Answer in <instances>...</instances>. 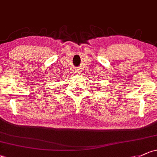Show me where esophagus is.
<instances>
[{
  "label": "esophagus",
  "instance_id": "34e87169",
  "mask_svg": "<svg viewBox=\"0 0 157 157\" xmlns=\"http://www.w3.org/2000/svg\"><path fill=\"white\" fill-rule=\"evenodd\" d=\"M82 71H81V70H79V69H75V73L77 74V75H80L82 72H81Z\"/></svg>",
  "mask_w": 157,
  "mask_h": 157
}]
</instances>
